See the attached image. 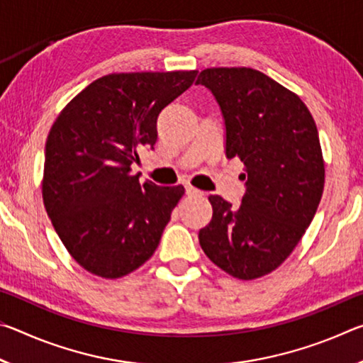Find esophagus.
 I'll return each mask as SVG.
<instances>
[{"instance_id": "esophagus-1", "label": "esophagus", "mask_w": 363, "mask_h": 363, "mask_svg": "<svg viewBox=\"0 0 363 363\" xmlns=\"http://www.w3.org/2000/svg\"><path fill=\"white\" fill-rule=\"evenodd\" d=\"M186 194L190 195V196H200V195H203V192H201V190L192 187V186H190V184H187V186H186Z\"/></svg>"}]
</instances>
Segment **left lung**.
<instances>
[{
    "label": "left lung",
    "instance_id": "obj_1",
    "mask_svg": "<svg viewBox=\"0 0 363 363\" xmlns=\"http://www.w3.org/2000/svg\"><path fill=\"white\" fill-rule=\"evenodd\" d=\"M225 126V157L247 173L240 206L210 195V224L199 232L205 255L232 277L253 280L277 269L320 203L325 164L315 121L296 94L247 67L206 69Z\"/></svg>",
    "mask_w": 363,
    "mask_h": 363
}]
</instances>
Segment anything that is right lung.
I'll use <instances>...</instances> for the list:
<instances>
[{
  "instance_id": "1",
  "label": "right lung",
  "mask_w": 363,
  "mask_h": 363,
  "mask_svg": "<svg viewBox=\"0 0 363 363\" xmlns=\"http://www.w3.org/2000/svg\"><path fill=\"white\" fill-rule=\"evenodd\" d=\"M196 70L112 73L67 104L45 147L43 200L65 248L104 279L133 272L155 253L182 186L139 182L131 164L153 149L162 110Z\"/></svg>"
}]
</instances>
